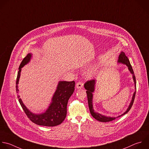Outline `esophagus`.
Masks as SVG:
<instances>
[{
    "label": "esophagus",
    "mask_w": 149,
    "mask_h": 149,
    "mask_svg": "<svg viewBox=\"0 0 149 149\" xmlns=\"http://www.w3.org/2000/svg\"><path fill=\"white\" fill-rule=\"evenodd\" d=\"M83 86H84V84L81 82H78L76 84V87L78 89H81V88H83Z\"/></svg>",
    "instance_id": "obj_1"
}]
</instances>
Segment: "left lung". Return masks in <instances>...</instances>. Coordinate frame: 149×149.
<instances>
[{
    "mask_svg": "<svg viewBox=\"0 0 149 149\" xmlns=\"http://www.w3.org/2000/svg\"><path fill=\"white\" fill-rule=\"evenodd\" d=\"M118 63H122L123 64H125L128 67V70H129V71L130 72V73L132 74L133 75V79L134 81V87H135V89H136V77L133 70V68L130 65V61L128 59V58L127 57V56H126L124 52H122L119 56V59L118 60ZM95 84H96V80L95 79H92V80H90V81H88L85 82V84H84V88L86 90V92L87 94V98H88V107H89V109L90 111V113L91 114V115L97 120L100 121V122H111L113 120H115L116 119L115 117H110V116H106L104 115H102L100 113H99L97 112H96L93 108V105H92V99H93V93L95 91ZM135 95H136V91H134L132 98V101L130 103V105L129 106V107L127 108V110L121 115L118 116L116 117H120L122 115H125L126 113H127L130 109H131L133 104V102L135 98Z\"/></svg>",
    "mask_w": 149,
    "mask_h": 149,
    "instance_id": "obj_1",
    "label": "left lung"
}]
</instances>
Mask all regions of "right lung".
<instances>
[{
	"label": "right lung",
	"mask_w": 149,
	"mask_h": 149,
	"mask_svg": "<svg viewBox=\"0 0 149 149\" xmlns=\"http://www.w3.org/2000/svg\"><path fill=\"white\" fill-rule=\"evenodd\" d=\"M31 54H28L22 61L19 68L16 79V92L17 97L21 107L29 119L38 125L44 126H56L61 124L67 116V107L70 97L74 91L75 82L73 81H60L57 89L53 96L52 102L44 113L35 114L30 111L23 103L19 95L18 84L20 77L22 68L30 62Z\"/></svg>",
	"instance_id": "obj_1"
}]
</instances>
